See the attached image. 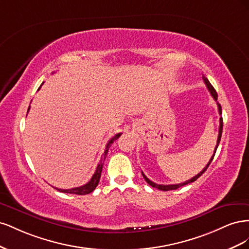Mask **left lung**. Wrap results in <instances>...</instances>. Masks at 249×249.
I'll list each match as a JSON object with an SVG mask.
<instances>
[{
	"mask_svg": "<svg viewBox=\"0 0 249 249\" xmlns=\"http://www.w3.org/2000/svg\"><path fill=\"white\" fill-rule=\"evenodd\" d=\"M202 80H203V82H205V84H206V86H207V88H208V90L210 91V93H211V95L213 96V99L217 102V97H218V95H217V92H216V90L214 89V87L212 86V84H211V83L209 82V80L206 78V77H203L202 76ZM217 106H218V111H219V115H220V118H219V123H220V124H219V134H218V138H217V144H216V146H215V150H214V155L212 156V158H211L210 159V161H209V163L206 165V167L203 168L198 175H196L195 177H193L191 179H189V180H186V182H184V183H180V184H175V185H159V184H156V183H154V182H152V180H150L149 178H147L146 177H145V175L144 173L142 172V176H143V178H144V179L146 180V183L148 184V185H150L152 187H154V188H157V189H159V190H162V191H169V190H176V189H178V188H179V187H182V186H185V185H187V184H190V183H193L194 180H196L203 172H205L206 170H207V168L209 167V165L211 164V162H212V160L214 159V156H215V153H216V150H217V147H218V145H219V142H220V139H221V134H222V126H223V122H222V117H221V114H222V110H221V106H220V104H218L217 103Z\"/></svg>",
	"mask_w": 249,
	"mask_h": 249,
	"instance_id": "8db88e82",
	"label": "left lung"
}]
</instances>
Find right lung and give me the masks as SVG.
<instances>
[{
	"mask_svg": "<svg viewBox=\"0 0 249 249\" xmlns=\"http://www.w3.org/2000/svg\"><path fill=\"white\" fill-rule=\"evenodd\" d=\"M42 84H43V83H42ZM42 84H41V85H42ZM41 85H40V87H41ZM40 87L38 88V90L40 89ZM29 110H30V106H29L28 112H29ZM120 135H122V133L116 134L114 137L111 138V139L108 141L107 145H106V149H105V152H104V154H103V156H102L101 162L99 163V165H97V167H96V169H95V172H94V175L92 176L91 179H90L87 184L83 185V186H80V187H77V188H71V189H58V188H55V187H54L55 189H57V190L60 191V192H63V193H71V194H78V195H85V194H88V193H90V192H92V191L95 189V188H96V186L99 185L100 178H101V175H102V170H103V165H104L105 159H106V157H107L109 147L111 146V144H112L113 142H114L117 138H119Z\"/></svg>",
	"mask_w": 249,
	"mask_h": 249,
	"instance_id": "right-lung-1",
	"label": "right lung"
}]
</instances>
